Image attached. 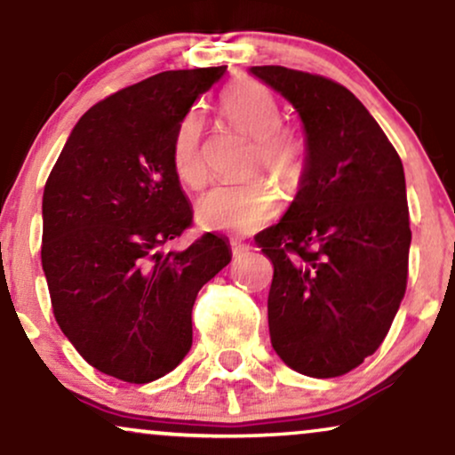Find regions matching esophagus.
I'll return each instance as SVG.
<instances>
[{
    "label": "esophagus",
    "instance_id": "1",
    "mask_svg": "<svg viewBox=\"0 0 455 455\" xmlns=\"http://www.w3.org/2000/svg\"><path fill=\"white\" fill-rule=\"evenodd\" d=\"M250 245L248 243H242V242H237V239H233L231 242V252H233V257L237 259V257H243V254H248L250 252Z\"/></svg>",
    "mask_w": 455,
    "mask_h": 455
}]
</instances>
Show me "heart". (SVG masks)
Listing matches in <instances>:
<instances>
[{
  "mask_svg": "<svg viewBox=\"0 0 455 455\" xmlns=\"http://www.w3.org/2000/svg\"><path fill=\"white\" fill-rule=\"evenodd\" d=\"M220 111L227 122L254 140L250 175L265 169L286 195L301 190L307 177V145L293 130L282 126V108L267 87L257 81L235 83L222 93ZM171 164L177 180L190 190H201L207 181L203 151V115L190 111L177 124L171 143ZM280 198L265 180H250L242 186H220L196 203V220L212 231L252 233L278 213Z\"/></svg>",
  "mask_w": 455,
  "mask_h": 455,
  "instance_id": "obj_1",
  "label": "heart"
}]
</instances>
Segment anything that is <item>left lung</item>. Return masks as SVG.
Segmentation results:
<instances>
[{"label":"left lung","instance_id":"left-lung-1","mask_svg":"<svg viewBox=\"0 0 455 455\" xmlns=\"http://www.w3.org/2000/svg\"><path fill=\"white\" fill-rule=\"evenodd\" d=\"M306 130L307 177L289 212L254 242L274 265L271 347L306 377L351 372L387 336L409 275L402 160L377 119L331 78L254 66Z\"/></svg>","mask_w":455,"mask_h":455}]
</instances>
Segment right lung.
Instances as JSON below:
<instances>
[{
	"label": "right lung",
	"instance_id": "add662e5",
	"mask_svg": "<svg viewBox=\"0 0 455 455\" xmlns=\"http://www.w3.org/2000/svg\"><path fill=\"white\" fill-rule=\"evenodd\" d=\"M227 66L166 70L111 93L78 119L44 186L43 269L57 325L87 363L126 383L164 377L192 347L198 291L231 260L192 227L171 143Z\"/></svg>",
	"mask_w": 455,
	"mask_h": 455
}]
</instances>
